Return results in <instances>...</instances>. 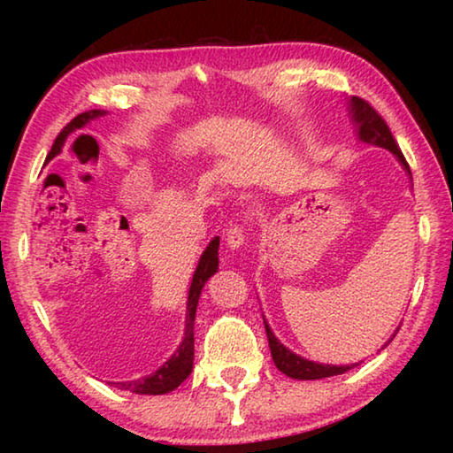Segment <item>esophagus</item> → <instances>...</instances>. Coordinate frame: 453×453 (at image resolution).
Here are the masks:
<instances>
[{"label": "esophagus", "instance_id": "esophagus-1", "mask_svg": "<svg viewBox=\"0 0 453 453\" xmlns=\"http://www.w3.org/2000/svg\"><path fill=\"white\" fill-rule=\"evenodd\" d=\"M226 242H227V248H229V250H240L242 245L245 243V232H243V227H240V226L229 227L227 234H226Z\"/></svg>", "mask_w": 453, "mask_h": 453}]
</instances>
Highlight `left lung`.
Listing matches in <instances>:
<instances>
[{"label":"left lung","instance_id":"1","mask_svg":"<svg viewBox=\"0 0 453 453\" xmlns=\"http://www.w3.org/2000/svg\"><path fill=\"white\" fill-rule=\"evenodd\" d=\"M349 110H351V119H354V124L357 126L359 140L392 151L394 156L400 159V164L405 167V172H408L410 178H411L410 165H408V162H405L402 150L397 148L392 132H389L388 124L383 121L380 113L375 111L373 107L365 102V99L356 97V96L349 99ZM264 324H265L267 342H270L273 364L280 372L289 375V378H294V380H321V378H329V375H340V373L348 372V370H351V367L357 365V364L327 365V364H316V362H310V359H303V357H300L297 354H294V351H289L286 346H283L278 337L273 335V332L270 329V326H267L265 319H264ZM397 329H400V327H397ZM397 329H395V334H397ZM389 342H392V340H389ZM388 343H386V346H388ZM386 346H383V348H386Z\"/></svg>","mask_w":453,"mask_h":453}]
</instances>
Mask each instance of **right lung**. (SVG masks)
<instances>
[{
  "instance_id": "right-lung-1",
  "label": "right lung",
  "mask_w": 453,
  "mask_h": 453,
  "mask_svg": "<svg viewBox=\"0 0 453 453\" xmlns=\"http://www.w3.org/2000/svg\"><path fill=\"white\" fill-rule=\"evenodd\" d=\"M105 110H89L83 111L80 116H75L70 124H67L61 134L53 142V148L50 151V159L56 157L58 153L64 148L65 137L70 135L75 129L83 127L89 124L91 119H97L105 116ZM218 248H219V237H213L208 248L199 257V264L196 267L194 280H191L189 286V296H188V313H186V334H183V340L180 348L175 349V354L167 359V362L159 367V370L153 372L151 375H145L140 380H129V381H110L113 388L126 389V392L140 394V395H162L167 392H173L180 383L188 378L191 373V367H194V321H196V310L199 302V294H202V288L205 286L213 273L218 272L219 257H218Z\"/></svg>"
}]
</instances>
